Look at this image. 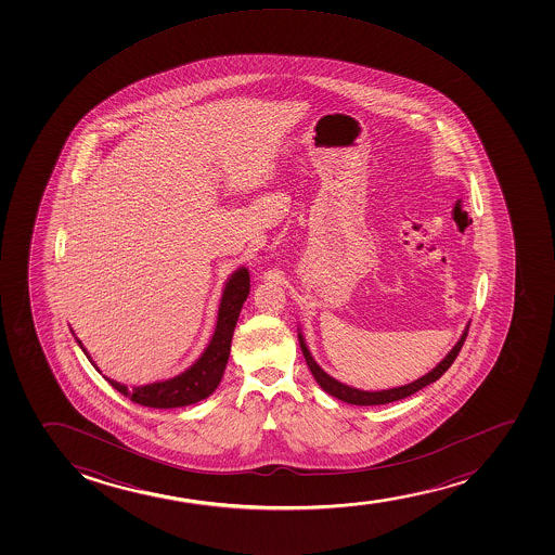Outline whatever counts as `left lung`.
Instances as JSON below:
<instances>
[{
    "label": "left lung",
    "instance_id": "left-lung-1",
    "mask_svg": "<svg viewBox=\"0 0 555 555\" xmlns=\"http://www.w3.org/2000/svg\"><path fill=\"white\" fill-rule=\"evenodd\" d=\"M468 327H470V324L466 325L465 333L461 335L457 345L453 346L452 351H450V353H448V356L444 357V359H442V361H440L431 372H427L426 376L418 377L416 382L403 385V387H396V389L389 390H377V392L353 389V387H348L345 383L337 382V379H333L332 376H327L324 370L320 369L317 361L312 359L311 351L307 350L306 340L301 337V333H298V338H300L301 351H304V357H306L307 366L311 369L312 376H314L317 383H319L320 387H322L327 395L335 396L338 400L351 403V405H383V403L403 400V398H408V396L414 395V392H418V390L424 389V387L429 385V383L437 382V379H439V377L442 376L450 366H452L453 361H455V357L459 356V351H461V348L465 345L466 335H468Z\"/></svg>",
    "mask_w": 555,
    "mask_h": 555
}]
</instances>
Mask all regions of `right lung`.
<instances>
[{
    "mask_svg": "<svg viewBox=\"0 0 555 555\" xmlns=\"http://www.w3.org/2000/svg\"><path fill=\"white\" fill-rule=\"evenodd\" d=\"M248 294L249 272L244 267L238 268L223 288L220 309H218L217 330L212 333L209 346L205 348L198 361L183 374H179L172 379H166V382L150 383L144 387H133V389H128L126 385L103 377L131 402L141 403L146 408L172 409L202 402L207 396L215 392L218 383L222 379L223 370L230 359L231 338L235 332L236 320H238V314H241ZM77 345L81 346L85 356L90 359L81 340H77Z\"/></svg>",
    "mask_w": 555,
    "mask_h": 555,
    "instance_id": "add662e5",
    "label": "right lung"
}]
</instances>
